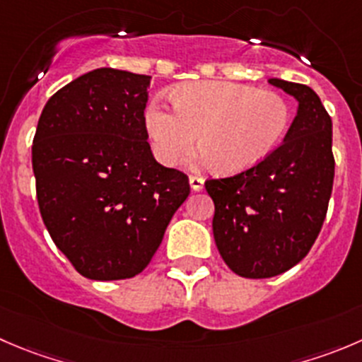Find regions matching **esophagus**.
Here are the masks:
<instances>
[{"mask_svg": "<svg viewBox=\"0 0 362 362\" xmlns=\"http://www.w3.org/2000/svg\"><path fill=\"white\" fill-rule=\"evenodd\" d=\"M189 184H191V189L192 191H202L203 189V185H205V180H203L202 177H196V175H191V177H189Z\"/></svg>", "mask_w": 362, "mask_h": 362, "instance_id": "obj_1", "label": "esophagus"}]
</instances>
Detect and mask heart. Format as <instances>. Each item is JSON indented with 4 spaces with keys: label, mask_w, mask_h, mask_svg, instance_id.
<instances>
[{
    "label": "heart",
    "mask_w": 362,
    "mask_h": 362,
    "mask_svg": "<svg viewBox=\"0 0 362 362\" xmlns=\"http://www.w3.org/2000/svg\"><path fill=\"white\" fill-rule=\"evenodd\" d=\"M173 111L152 103L145 127L156 156L177 164L198 136L202 159L219 173L235 175L262 163L278 148L290 125V106L279 93L230 81H198L170 95Z\"/></svg>",
    "instance_id": "b5f03b06"
}]
</instances>
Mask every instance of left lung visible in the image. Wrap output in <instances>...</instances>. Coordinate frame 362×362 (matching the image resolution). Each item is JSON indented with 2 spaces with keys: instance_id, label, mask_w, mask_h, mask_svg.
<instances>
[{
  "instance_id": "8db88e82",
  "label": "left lung",
  "mask_w": 362,
  "mask_h": 362,
  "mask_svg": "<svg viewBox=\"0 0 362 362\" xmlns=\"http://www.w3.org/2000/svg\"><path fill=\"white\" fill-rule=\"evenodd\" d=\"M299 103L285 141L233 177L212 178V230L224 263L242 278L286 272L310 252L327 214L334 180L332 122L306 84L272 77Z\"/></svg>"
}]
</instances>
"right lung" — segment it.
Returning a JSON list of instances; mask_svg holds the SVG:
<instances>
[{"label": "right lung", "mask_w": 362, "mask_h": 362, "mask_svg": "<svg viewBox=\"0 0 362 362\" xmlns=\"http://www.w3.org/2000/svg\"><path fill=\"white\" fill-rule=\"evenodd\" d=\"M150 76L95 69L45 104L31 146L37 199L56 247L81 276L134 278L191 187L153 159L145 127Z\"/></svg>", "instance_id": "1"}]
</instances>
